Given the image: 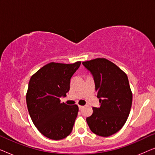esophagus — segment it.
<instances>
[{
	"mask_svg": "<svg viewBox=\"0 0 155 155\" xmlns=\"http://www.w3.org/2000/svg\"><path fill=\"white\" fill-rule=\"evenodd\" d=\"M83 108H84L83 106H79V109L80 110H82V109H83Z\"/></svg>",
	"mask_w": 155,
	"mask_h": 155,
	"instance_id": "esophagus-1",
	"label": "esophagus"
}]
</instances>
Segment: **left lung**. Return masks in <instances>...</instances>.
<instances>
[{
	"label": "left lung",
	"mask_w": 155,
	"mask_h": 155,
	"mask_svg": "<svg viewBox=\"0 0 155 155\" xmlns=\"http://www.w3.org/2000/svg\"><path fill=\"white\" fill-rule=\"evenodd\" d=\"M82 65L93 76L100 103L99 108L93 107L87 123L94 134L109 137L121 129L130 114L133 94L128 77L106 58L84 61Z\"/></svg>",
	"instance_id": "left-lung-1"
}]
</instances>
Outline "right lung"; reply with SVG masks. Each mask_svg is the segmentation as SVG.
Returning <instances> with one entry per match:
<instances>
[{"label": "right lung", "mask_w": 155, "mask_h": 155, "mask_svg": "<svg viewBox=\"0 0 155 155\" xmlns=\"http://www.w3.org/2000/svg\"><path fill=\"white\" fill-rule=\"evenodd\" d=\"M81 62L73 64L50 63L31 76L26 101L33 124L48 138L58 140L71 134L78 116L77 105L61 103L66 96L70 82Z\"/></svg>", "instance_id": "right-lung-1"}]
</instances>
